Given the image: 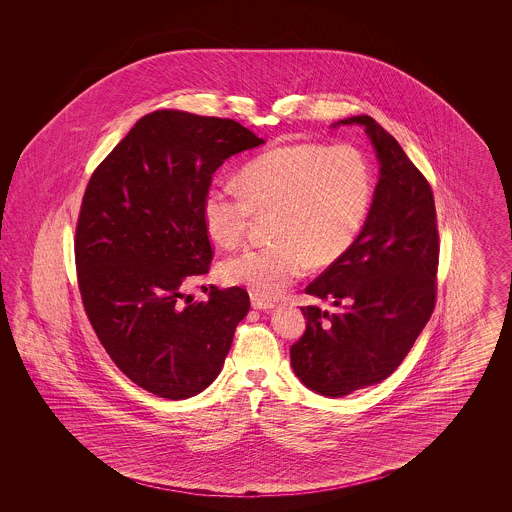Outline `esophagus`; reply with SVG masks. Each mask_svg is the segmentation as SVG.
<instances>
[{"instance_id":"esophagus-1","label":"esophagus","mask_w":512,"mask_h":512,"mask_svg":"<svg viewBox=\"0 0 512 512\" xmlns=\"http://www.w3.org/2000/svg\"><path fill=\"white\" fill-rule=\"evenodd\" d=\"M251 305H253V309H259V311H268V309H274V301H270L267 297H263V295H257V293H253L251 295Z\"/></svg>"}]
</instances>
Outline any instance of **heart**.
I'll return each mask as SVG.
<instances>
[{
    "mask_svg": "<svg viewBox=\"0 0 512 512\" xmlns=\"http://www.w3.org/2000/svg\"><path fill=\"white\" fill-rule=\"evenodd\" d=\"M238 185L217 184L203 197V222L215 244H242L255 217L270 219L272 244L226 259L220 278L263 297L286 292L311 261L330 265L365 224L372 180L365 157L347 144H295L249 161Z\"/></svg>",
    "mask_w": 512,
    "mask_h": 512,
    "instance_id": "b5f03b06",
    "label": "heart"
}]
</instances>
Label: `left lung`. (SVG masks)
<instances>
[{"label":"left lung","mask_w":512,"mask_h":512,"mask_svg":"<svg viewBox=\"0 0 512 512\" xmlns=\"http://www.w3.org/2000/svg\"><path fill=\"white\" fill-rule=\"evenodd\" d=\"M336 124L365 126L380 180L357 240L305 288L338 307H301L307 328L290 349L297 378L326 397L386 380L432 317L438 290V219L428 180L372 117Z\"/></svg>","instance_id":"1"}]
</instances>
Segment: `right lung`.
I'll return each instance as SVG.
<instances>
[{
	"label": "right lung",
	"mask_w": 512,
	"mask_h": 512,
	"mask_svg": "<svg viewBox=\"0 0 512 512\" xmlns=\"http://www.w3.org/2000/svg\"><path fill=\"white\" fill-rule=\"evenodd\" d=\"M261 144L232 119L163 109L136 122L86 186L74 238L84 311L113 363L157 397L211 386L249 311L238 286L180 299L213 261L203 222L213 174Z\"/></svg>",
	"instance_id": "add662e5"
}]
</instances>
